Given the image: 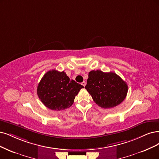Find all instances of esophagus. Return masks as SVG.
Returning <instances> with one entry per match:
<instances>
[{"mask_svg":"<svg viewBox=\"0 0 159 159\" xmlns=\"http://www.w3.org/2000/svg\"><path fill=\"white\" fill-rule=\"evenodd\" d=\"M86 82H85V81H83V83H81V84H82V85H83V86H86Z\"/></svg>","mask_w":159,"mask_h":159,"instance_id":"34e87169","label":"esophagus"}]
</instances>
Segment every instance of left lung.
<instances>
[{"mask_svg": "<svg viewBox=\"0 0 159 159\" xmlns=\"http://www.w3.org/2000/svg\"><path fill=\"white\" fill-rule=\"evenodd\" d=\"M85 89L98 106L104 109L112 108L121 103L128 92L126 83L119 75L100 70L89 73Z\"/></svg>", "mask_w": 159, "mask_h": 159, "instance_id": "obj_1", "label": "left lung"}]
</instances>
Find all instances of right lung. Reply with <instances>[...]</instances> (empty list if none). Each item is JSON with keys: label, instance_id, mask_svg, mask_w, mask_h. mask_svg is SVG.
I'll return each instance as SVG.
<instances>
[{"label": "right lung", "instance_id": "obj_1", "mask_svg": "<svg viewBox=\"0 0 159 159\" xmlns=\"http://www.w3.org/2000/svg\"><path fill=\"white\" fill-rule=\"evenodd\" d=\"M84 88L70 80L64 71L53 69L46 72L37 86L40 101L52 110L60 111L71 106L75 96Z\"/></svg>", "mask_w": 159, "mask_h": 159}]
</instances>
